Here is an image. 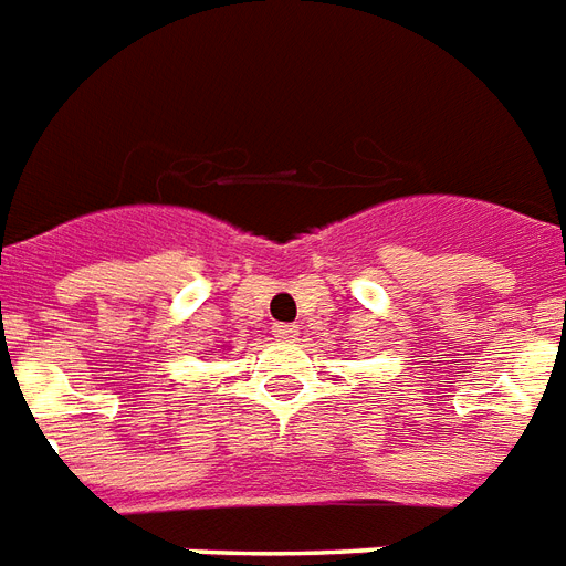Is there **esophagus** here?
<instances>
[{
  "label": "esophagus",
  "instance_id": "esophagus-1",
  "mask_svg": "<svg viewBox=\"0 0 566 566\" xmlns=\"http://www.w3.org/2000/svg\"><path fill=\"white\" fill-rule=\"evenodd\" d=\"M273 335L279 340H293L296 335H300V329H296V326H291V323H275Z\"/></svg>",
  "mask_w": 566,
  "mask_h": 566
}]
</instances>
